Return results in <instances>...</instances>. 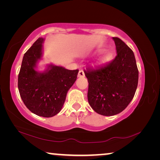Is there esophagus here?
Masks as SVG:
<instances>
[{
  "mask_svg": "<svg viewBox=\"0 0 160 160\" xmlns=\"http://www.w3.org/2000/svg\"><path fill=\"white\" fill-rule=\"evenodd\" d=\"M85 76V73H84V71L82 70H80L79 72H78V77L80 78H82Z\"/></svg>",
  "mask_w": 160,
  "mask_h": 160,
  "instance_id": "obj_1",
  "label": "esophagus"
}]
</instances>
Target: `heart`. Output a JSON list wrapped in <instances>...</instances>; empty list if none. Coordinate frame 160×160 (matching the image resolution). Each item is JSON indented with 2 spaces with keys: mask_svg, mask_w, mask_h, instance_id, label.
<instances>
[{
  "mask_svg": "<svg viewBox=\"0 0 160 160\" xmlns=\"http://www.w3.org/2000/svg\"><path fill=\"white\" fill-rule=\"evenodd\" d=\"M104 51V49H102V48H100V49H98L97 51V53H102V51ZM113 57V53L111 51H105L102 53V55L101 56H99L97 59V63L100 65H104V64H106L108 62H109L111 60H112V58Z\"/></svg>",
  "mask_w": 160,
  "mask_h": 160,
  "instance_id": "b5f03b06",
  "label": "heart"
}]
</instances>
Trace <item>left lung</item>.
I'll return each mask as SVG.
<instances>
[{
	"instance_id": "left-lung-1",
	"label": "left lung",
	"mask_w": 160,
	"mask_h": 160,
	"mask_svg": "<svg viewBox=\"0 0 160 160\" xmlns=\"http://www.w3.org/2000/svg\"><path fill=\"white\" fill-rule=\"evenodd\" d=\"M115 59L101 68L85 70L89 87L88 102L94 112L113 116L126 109L133 98L138 82V70L132 51L122 40L113 37Z\"/></svg>"
}]
</instances>
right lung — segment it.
Returning a JSON list of instances; mask_svg holds the SVG:
<instances>
[{"instance_id":"1","label":"right lung","mask_w":160,"mask_h":160,"mask_svg":"<svg viewBox=\"0 0 160 160\" xmlns=\"http://www.w3.org/2000/svg\"><path fill=\"white\" fill-rule=\"evenodd\" d=\"M44 42V38H39L24 54L18 85L27 108L34 114L48 118L60 112L79 70L53 64L47 65L44 71L37 70L43 56Z\"/></svg>"}]
</instances>
